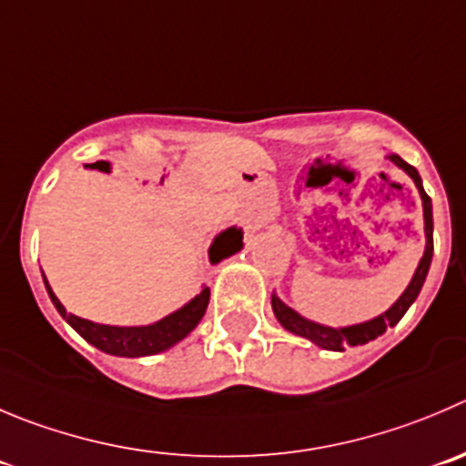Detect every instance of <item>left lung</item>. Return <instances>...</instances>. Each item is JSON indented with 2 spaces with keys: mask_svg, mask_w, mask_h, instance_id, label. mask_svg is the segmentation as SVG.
Listing matches in <instances>:
<instances>
[{
  "mask_svg": "<svg viewBox=\"0 0 466 466\" xmlns=\"http://www.w3.org/2000/svg\"><path fill=\"white\" fill-rule=\"evenodd\" d=\"M396 167H400L411 180H414L416 189L420 194V201H423V221H425V251H423V258L419 260V268H416L414 277H411L410 286L405 288L400 297L396 299L389 311H384L382 316L373 318V320H366V322H359V325H350V327H325V325H318V322L307 320L304 316H299L297 311H292L288 304H283L277 295H272V311L277 316V320L281 322L283 329L292 331L297 336H304L309 339L311 343H316L318 348L322 350H334V352H343L345 348H354V345H366L369 340H375L378 336H382L387 331V327H393L400 322V318L405 316L407 309L414 304V299L419 297L420 288H423L425 277H428V269L430 263H432V201L430 197L425 194L423 183H420V176L419 171L407 164L400 155L391 153L389 155Z\"/></svg>",
  "mask_w": 466,
  "mask_h": 466,
  "instance_id": "1",
  "label": "left lung"
}]
</instances>
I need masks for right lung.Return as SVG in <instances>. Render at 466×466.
I'll use <instances>...</instances> for the list:
<instances>
[{"label":"right lung","instance_id":"right-lung-1","mask_svg":"<svg viewBox=\"0 0 466 466\" xmlns=\"http://www.w3.org/2000/svg\"><path fill=\"white\" fill-rule=\"evenodd\" d=\"M242 249V228H230L221 230L219 236L212 240L208 256H210V263H219V260L228 258L236 251ZM46 279V274H43ZM47 295H50L52 304L56 307V311L61 313L66 322L82 336L86 343H91L93 348L103 350V352L114 354V357H148V354L164 352V350L174 348L178 340H183L194 327L201 322L203 313H206L208 302H210V288H203L197 297H192L185 307H180L178 311L169 313L162 320L153 322V325L144 327H114V325H100V322L84 320V318L73 316L64 309V304L59 302V297L52 292L50 283L46 279Z\"/></svg>","mask_w":466,"mask_h":466}]
</instances>
